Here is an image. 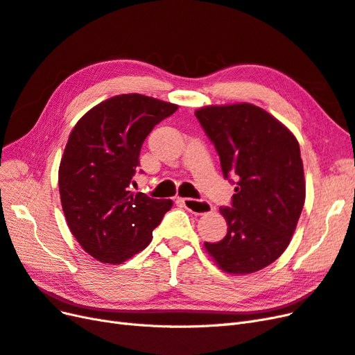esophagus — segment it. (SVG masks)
<instances>
[{
    "instance_id": "esophagus-1",
    "label": "esophagus",
    "mask_w": 355,
    "mask_h": 355,
    "mask_svg": "<svg viewBox=\"0 0 355 355\" xmlns=\"http://www.w3.org/2000/svg\"><path fill=\"white\" fill-rule=\"evenodd\" d=\"M178 202H180L187 210L196 214H206L211 211V204L209 201L194 200V198H178Z\"/></svg>"
}]
</instances>
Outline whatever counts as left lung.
I'll list each match as a JSON object with an SVG mask.
<instances>
[{
	"label": "left lung",
	"instance_id": "1",
	"mask_svg": "<svg viewBox=\"0 0 355 355\" xmlns=\"http://www.w3.org/2000/svg\"><path fill=\"white\" fill-rule=\"evenodd\" d=\"M196 116L216 148L223 178L235 184L231 206L219 209L227 235L204 245L223 271H259L283 254L304 209L299 144L280 121L250 103L206 106Z\"/></svg>",
	"mask_w": 355,
	"mask_h": 355
}]
</instances>
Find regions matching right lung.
<instances>
[{
	"instance_id": "right-lung-1",
	"label": "right lung",
	"mask_w": 355,
	"mask_h": 355,
	"mask_svg": "<svg viewBox=\"0 0 355 355\" xmlns=\"http://www.w3.org/2000/svg\"><path fill=\"white\" fill-rule=\"evenodd\" d=\"M176 110L144 94H120L75 124L60 161L59 191L72 235L94 259L121 263L144 250L173 206L130 187L146 136Z\"/></svg>"
}]
</instances>
